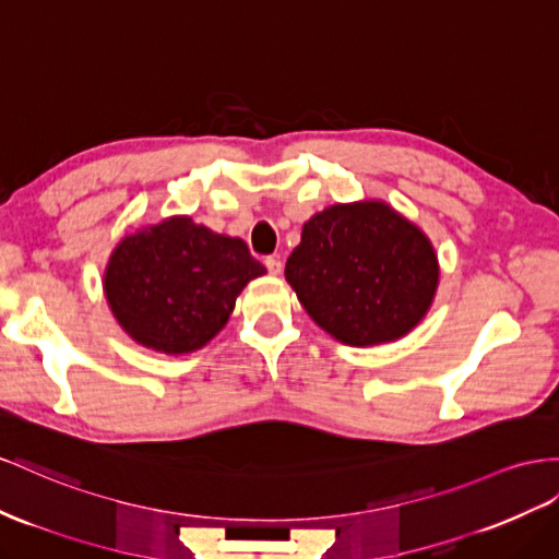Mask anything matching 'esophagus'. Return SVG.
Here are the masks:
<instances>
[{"label": "esophagus", "instance_id": "esophagus-1", "mask_svg": "<svg viewBox=\"0 0 559 559\" xmlns=\"http://www.w3.org/2000/svg\"><path fill=\"white\" fill-rule=\"evenodd\" d=\"M265 267H267V273L275 275V277L282 275V270H284L280 255H270V259H265Z\"/></svg>", "mask_w": 559, "mask_h": 559}]
</instances>
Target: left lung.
<instances>
[{"label":"left lung","mask_w":559,"mask_h":559,"mask_svg":"<svg viewBox=\"0 0 559 559\" xmlns=\"http://www.w3.org/2000/svg\"><path fill=\"white\" fill-rule=\"evenodd\" d=\"M284 277L329 336L369 348L397 341L428 314L437 284L430 237L383 200L331 204L304 223Z\"/></svg>","instance_id":"left-lung-1"}]
</instances>
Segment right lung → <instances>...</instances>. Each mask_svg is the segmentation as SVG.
I'll return each mask as SVG.
<instances>
[{
	"label": "right lung",
	"instance_id": "1",
	"mask_svg": "<svg viewBox=\"0 0 559 559\" xmlns=\"http://www.w3.org/2000/svg\"><path fill=\"white\" fill-rule=\"evenodd\" d=\"M261 275L265 267L245 239L218 235L192 216H169L119 239L103 294L133 343L178 357L204 348Z\"/></svg>",
	"mask_w": 559,
	"mask_h": 559
}]
</instances>
